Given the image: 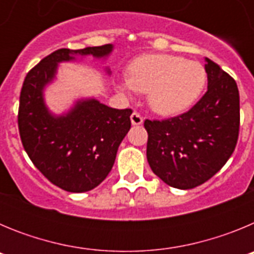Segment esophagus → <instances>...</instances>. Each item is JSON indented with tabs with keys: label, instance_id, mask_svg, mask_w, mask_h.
<instances>
[{
	"label": "esophagus",
	"instance_id": "1",
	"mask_svg": "<svg viewBox=\"0 0 254 254\" xmlns=\"http://www.w3.org/2000/svg\"><path fill=\"white\" fill-rule=\"evenodd\" d=\"M143 122V118L141 117L140 113H137V112H133V113L131 114V123L133 126H140L142 125Z\"/></svg>",
	"mask_w": 254,
	"mask_h": 254
}]
</instances>
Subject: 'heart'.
Listing matches in <instances>:
<instances>
[{
  "label": "heart",
  "instance_id": "obj_1",
  "mask_svg": "<svg viewBox=\"0 0 254 254\" xmlns=\"http://www.w3.org/2000/svg\"><path fill=\"white\" fill-rule=\"evenodd\" d=\"M206 72L198 62L173 55L141 56L129 64L128 76L118 82L120 90L147 94L152 111L176 116L187 111L202 93Z\"/></svg>",
  "mask_w": 254,
  "mask_h": 254
}]
</instances>
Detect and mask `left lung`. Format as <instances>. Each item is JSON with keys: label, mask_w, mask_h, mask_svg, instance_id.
<instances>
[{"label": "left lung", "mask_w": 254, "mask_h": 254, "mask_svg": "<svg viewBox=\"0 0 254 254\" xmlns=\"http://www.w3.org/2000/svg\"><path fill=\"white\" fill-rule=\"evenodd\" d=\"M207 91L190 111L169 120H146V156L168 186L190 190L214 177L237 146L239 91L219 64L206 58Z\"/></svg>", "instance_id": "obj_1"}]
</instances>
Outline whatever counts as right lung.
<instances>
[{"instance_id": "obj_1", "label": "right lung", "mask_w": 254, "mask_h": 254, "mask_svg": "<svg viewBox=\"0 0 254 254\" xmlns=\"http://www.w3.org/2000/svg\"><path fill=\"white\" fill-rule=\"evenodd\" d=\"M112 51V44L58 49L33 67L22 84L17 116L22 146L39 172L67 192H87L107 178L131 128L132 111L93 98L77 100L66 114L55 116L44 103V87L53 81L61 62L75 56L105 58Z\"/></svg>"}]
</instances>
